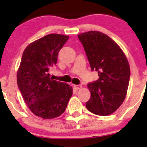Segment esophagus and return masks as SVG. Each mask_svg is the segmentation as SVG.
<instances>
[{"mask_svg": "<svg viewBox=\"0 0 147 147\" xmlns=\"http://www.w3.org/2000/svg\"><path fill=\"white\" fill-rule=\"evenodd\" d=\"M74 88L77 90H80V89L82 88V85H81V84H78V85H76V84H75V85H74Z\"/></svg>", "mask_w": 147, "mask_h": 147, "instance_id": "34e87169", "label": "esophagus"}]
</instances>
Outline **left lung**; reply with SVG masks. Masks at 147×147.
I'll return each instance as SVG.
<instances>
[{"mask_svg": "<svg viewBox=\"0 0 147 147\" xmlns=\"http://www.w3.org/2000/svg\"><path fill=\"white\" fill-rule=\"evenodd\" d=\"M92 71L99 79L87 84L91 93L86 107L92 113L107 116L113 113L125 99L130 79L128 60L119 46L98 31L78 35Z\"/></svg>", "mask_w": 147, "mask_h": 147, "instance_id": "8db88e82", "label": "left lung"}]
</instances>
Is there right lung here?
I'll use <instances>...</instances> for the list:
<instances>
[{
    "mask_svg": "<svg viewBox=\"0 0 147 147\" xmlns=\"http://www.w3.org/2000/svg\"><path fill=\"white\" fill-rule=\"evenodd\" d=\"M68 39L67 35L50 34L30 44L23 53L17 74L18 86L31 112L42 119L61 115L72 97V87L53 80L49 74Z\"/></svg>",
    "mask_w": 147,
    "mask_h": 147,
    "instance_id": "add662e5",
    "label": "right lung"
}]
</instances>
